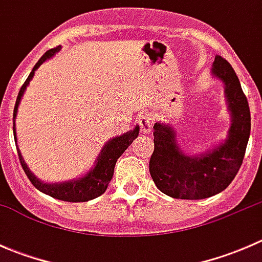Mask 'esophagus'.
<instances>
[{
	"instance_id": "obj_1",
	"label": "esophagus",
	"mask_w": 262,
	"mask_h": 262,
	"mask_svg": "<svg viewBox=\"0 0 262 262\" xmlns=\"http://www.w3.org/2000/svg\"><path fill=\"white\" fill-rule=\"evenodd\" d=\"M138 123H139V125H141L142 132H143L144 134L150 133V130H152V125H153V118H152V116L147 115V114L139 116Z\"/></svg>"
}]
</instances>
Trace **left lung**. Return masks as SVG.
<instances>
[{
    "instance_id": "8db88e82",
    "label": "left lung",
    "mask_w": 262,
    "mask_h": 262,
    "mask_svg": "<svg viewBox=\"0 0 262 262\" xmlns=\"http://www.w3.org/2000/svg\"><path fill=\"white\" fill-rule=\"evenodd\" d=\"M212 75L223 82L231 115L226 141L205 153L190 156L179 146L172 125L156 123L153 126L150 176L163 194L175 199L198 200L219 194L228 187L244 161L251 132L247 99L236 72L221 55L214 59Z\"/></svg>"
}]
</instances>
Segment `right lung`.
Wrapping results in <instances>:
<instances>
[{
  "label": "right lung",
  "mask_w": 262,
  "mask_h": 262,
  "mask_svg": "<svg viewBox=\"0 0 262 262\" xmlns=\"http://www.w3.org/2000/svg\"><path fill=\"white\" fill-rule=\"evenodd\" d=\"M60 50V46L57 48L49 49L48 52L44 53L41 55L40 59L38 60L35 66H34L33 71L30 72L29 77L26 78V81L24 82V84L21 86L20 91H18L16 104H15L14 109V138L15 143L17 147V138H16V125H15V120H16L17 115V109L18 105H20L21 99H23V95L25 92L26 87L30 83V81L33 80L34 75H35V71L40 67V64H43L47 59L52 58L55 53H58ZM139 133V126H136L133 130L126 132V133L121 134V136L115 137V138L109 139L106 142L104 147H102L101 152L99 153L97 158L95 160V165L91 170L87 173H84L82 178L73 179V180L64 181V182H58V184H47L39 180L30 170H29L28 165L24 161L23 156H21L20 149L17 147V155L18 160H20L21 166H23L24 171H25L26 176L30 180L31 184L39 190V191L44 192V194L49 195V196L55 198L58 200H63V202H70V203H82V202H89V200L95 199V198L100 196L101 194H104L105 190L107 189V185L112 181L113 175H114V167L115 163L118 161V158L125 152V149L132 144V142L138 137Z\"/></svg>",
  "instance_id": "add662e5"
}]
</instances>
